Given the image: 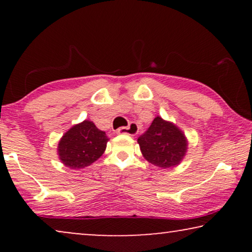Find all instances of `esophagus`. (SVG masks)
Listing matches in <instances>:
<instances>
[{"label":"esophagus","instance_id":"esophagus-1","mask_svg":"<svg viewBox=\"0 0 252 252\" xmlns=\"http://www.w3.org/2000/svg\"><path fill=\"white\" fill-rule=\"evenodd\" d=\"M137 132H139V126L136 124H129V126L127 127H119L117 129V133L118 134H128V135H136Z\"/></svg>","mask_w":252,"mask_h":252}]
</instances>
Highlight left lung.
Returning a JSON list of instances; mask_svg holds the SVG:
<instances>
[{
    "mask_svg": "<svg viewBox=\"0 0 252 252\" xmlns=\"http://www.w3.org/2000/svg\"><path fill=\"white\" fill-rule=\"evenodd\" d=\"M143 157L161 168L178 166L187 153L188 141L173 123L156 117L149 128L137 139Z\"/></svg>",
    "mask_w": 252,
    "mask_h": 252,
    "instance_id": "obj_1",
    "label": "left lung"
}]
</instances>
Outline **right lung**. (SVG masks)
<instances>
[{
	"label": "right lung",
	"instance_id": "1",
	"mask_svg": "<svg viewBox=\"0 0 252 252\" xmlns=\"http://www.w3.org/2000/svg\"><path fill=\"white\" fill-rule=\"evenodd\" d=\"M108 136L91 120L71 127L58 143V157L65 166L78 170L87 167L104 153Z\"/></svg>",
	"mask_w": 252,
	"mask_h": 252
}]
</instances>
